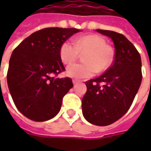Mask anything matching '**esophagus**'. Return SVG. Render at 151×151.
Listing matches in <instances>:
<instances>
[{
	"label": "esophagus",
	"instance_id": "34e87169",
	"mask_svg": "<svg viewBox=\"0 0 151 151\" xmlns=\"http://www.w3.org/2000/svg\"><path fill=\"white\" fill-rule=\"evenodd\" d=\"M72 82H73V84L76 85V84H77V83H79V82H80V81H79V80H76V79H74V80L72 81Z\"/></svg>",
	"mask_w": 151,
	"mask_h": 151
}]
</instances>
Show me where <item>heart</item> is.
Here are the masks:
<instances>
[{"mask_svg":"<svg viewBox=\"0 0 151 151\" xmlns=\"http://www.w3.org/2000/svg\"><path fill=\"white\" fill-rule=\"evenodd\" d=\"M80 53H85L82 64H73L67 67L68 76L76 79L90 78L97 71L103 72L110 67L113 60L112 48L106 40L96 34H87L66 40L60 46L61 61L70 65L76 60Z\"/></svg>","mask_w":151,"mask_h":151,"instance_id":"heart-1","label":"heart"}]
</instances>
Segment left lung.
Instances as JSON below:
<instances>
[{
	"mask_svg": "<svg viewBox=\"0 0 151 151\" xmlns=\"http://www.w3.org/2000/svg\"><path fill=\"white\" fill-rule=\"evenodd\" d=\"M112 38L115 48L113 65L96 79L86 81L82 113L89 123L107 126L128 112L142 81L140 55L127 38L119 32L96 29Z\"/></svg>",
	"mask_w": 151,
	"mask_h": 151,
	"instance_id": "1",
	"label": "left lung"
}]
</instances>
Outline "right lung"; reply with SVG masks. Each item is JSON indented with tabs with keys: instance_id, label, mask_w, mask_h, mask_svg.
<instances>
[{
	"instance_id": "right-lung-1",
	"label": "right lung",
	"mask_w": 151,
	"mask_h": 151,
	"mask_svg": "<svg viewBox=\"0 0 151 151\" xmlns=\"http://www.w3.org/2000/svg\"><path fill=\"white\" fill-rule=\"evenodd\" d=\"M76 28L47 27L32 33L12 52L7 85L17 108L27 119L43 122L60 112L64 96L73 87L69 77L55 78L65 69L60 56L62 44Z\"/></svg>"
}]
</instances>
